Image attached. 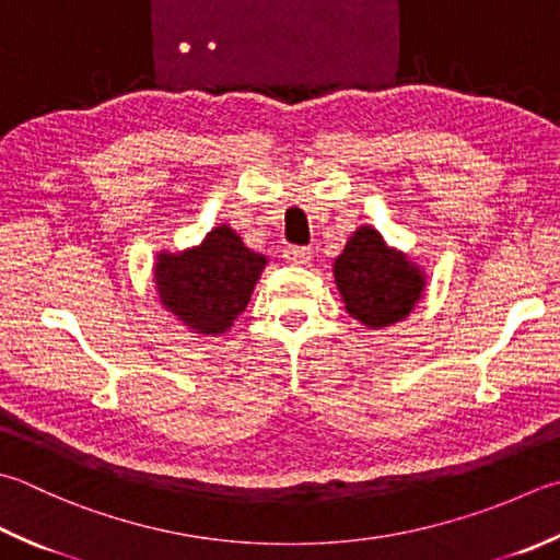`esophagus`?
<instances>
[{"label": "esophagus", "instance_id": "obj_1", "mask_svg": "<svg viewBox=\"0 0 560 560\" xmlns=\"http://www.w3.org/2000/svg\"><path fill=\"white\" fill-rule=\"evenodd\" d=\"M282 258L292 262V266H307L312 258V248L307 246H288L282 250Z\"/></svg>", "mask_w": 560, "mask_h": 560}]
</instances>
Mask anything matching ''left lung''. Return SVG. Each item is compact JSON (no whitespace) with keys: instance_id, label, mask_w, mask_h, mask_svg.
Returning a JSON list of instances; mask_svg holds the SVG:
<instances>
[{"instance_id":"1","label":"left lung","mask_w":560,"mask_h":560,"mask_svg":"<svg viewBox=\"0 0 560 560\" xmlns=\"http://www.w3.org/2000/svg\"><path fill=\"white\" fill-rule=\"evenodd\" d=\"M334 278L346 302V312L371 329L402 322L419 302L424 276L371 226H361L348 238L334 262Z\"/></svg>"}]
</instances>
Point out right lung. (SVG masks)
Instances as JSON below:
<instances>
[{"label":"right lung","mask_w":560,"mask_h":560,"mask_svg":"<svg viewBox=\"0 0 560 560\" xmlns=\"http://www.w3.org/2000/svg\"><path fill=\"white\" fill-rule=\"evenodd\" d=\"M266 256L253 253L231 226L209 231L202 244L183 253H161L155 262L158 298L187 329L224 334L246 310Z\"/></svg>","instance_id":"right-lung-1"}]
</instances>
